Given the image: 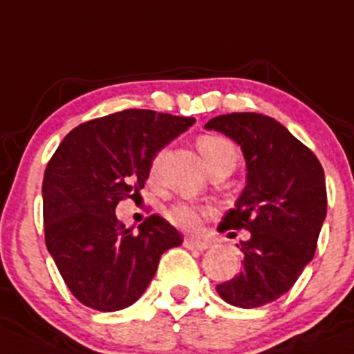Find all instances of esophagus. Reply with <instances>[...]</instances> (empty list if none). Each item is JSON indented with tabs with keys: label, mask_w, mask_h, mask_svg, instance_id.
I'll return each mask as SVG.
<instances>
[{
	"label": "esophagus",
	"mask_w": 354,
	"mask_h": 354,
	"mask_svg": "<svg viewBox=\"0 0 354 354\" xmlns=\"http://www.w3.org/2000/svg\"><path fill=\"white\" fill-rule=\"evenodd\" d=\"M184 245H186V248H189V250H207V248H210V243H208L207 240H200V238H186L184 240Z\"/></svg>",
	"instance_id": "1"
}]
</instances>
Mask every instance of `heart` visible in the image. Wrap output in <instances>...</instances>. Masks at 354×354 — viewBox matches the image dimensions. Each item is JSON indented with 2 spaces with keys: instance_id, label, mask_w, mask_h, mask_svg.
<instances>
[{
  "instance_id": "heart-1",
  "label": "heart",
  "mask_w": 354,
  "mask_h": 354,
  "mask_svg": "<svg viewBox=\"0 0 354 354\" xmlns=\"http://www.w3.org/2000/svg\"><path fill=\"white\" fill-rule=\"evenodd\" d=\"M198 151L203 158L207 168L214 167H233L238 161V149L230 139L221 136H203L198 139ZM201 208L189 203H177L167 212V217L171 224L180 230H196L200 224Z\"/></svg>"
}]
</instances>
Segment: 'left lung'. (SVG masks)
<instances>
[{
  "instance_id": "left-lung-1",
  "label": "left lung",
  "mask_w": 354,
  "mask_h": 354,
  "mask_svg": "<svg viewBox=\"0 0 354 354\" xmlns=\"http://www.w3.org/2000/svg\"><path fill=\"white\" fill-rule=\"evenodd\" d=\"M205 130L233 139L247 167V184L218 233L241 227L252 233L241 241V271L215 288L227 304L261 308L287 294L315 255L326 217L325 174L301 140L264 114H222Z\"/></svg>"
}]
</instances>
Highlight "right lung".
<instances>
[{"instance_id":"obj_1","label":"right lung","mask_w":354,"mask_h":354,"mask_svg":"<svg viewBox=\"0 0 354 354\" xmlns=\"http://www.w3.org/2000/svg\"><path fill=\"white\" fill-rule=\"evenodd\" d=\"M194 118L127 109L69 132L43 179L45 241L71 294L109 313L132 306L156 274L160 257L183 234L153 214L133 227L116 205L142 189L158 151L186 132Z\"/></svg>"}]
</instances>
